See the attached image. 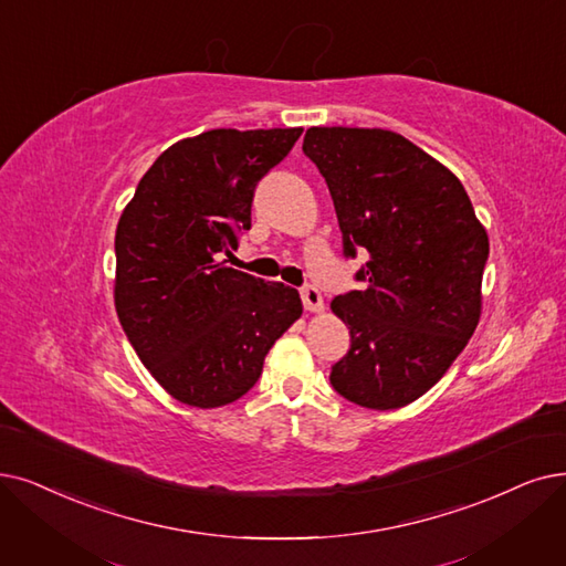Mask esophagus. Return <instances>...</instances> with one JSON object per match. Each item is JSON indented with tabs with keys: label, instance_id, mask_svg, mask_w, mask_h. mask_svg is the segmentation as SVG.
<instances>
[{
	"label": "esophagus",
	"instance_id": "34e87169",
	"mask_svg": "<svg viewBox=\"0 0 566 566\" xmlns=\"http://www.w3.org/2000/svg\"><path fill=\"white\" fill-rule=\"evenodd\" d=\"M302 302H304V308H306L308 313H321V311H325L323 295H321V292L315 290L313 285L302 287Z\"/></svg>",
	"mask_w": 566,
	"mask_h": 566
}]
</instances>
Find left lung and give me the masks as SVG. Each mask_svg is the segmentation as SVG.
Listing matches in <instances>:
<instances>
[{
    "mask_svg": "<svg viewBox=\"0 0 566 566\" xmlns=\"http://www.w3.org/2000/svg\"><path fill=\"white\" fill-rule=\"evenodd\" d=\"M304 153L334 199L344 253H369L332 302L350 350L334 390L374 411L416 401L450 369L481 321L488 232L460 178L390 129L311 127Z\"/></svg>",
    "mask_w": 566,
    "mask_h": 566,
    "instance_id": "left-lung-1",
    "label": "left lung"
}]
</instances>
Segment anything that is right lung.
<instances>
[{
	"instance_id": "add662e5",
	"label": "right lung",
	"mask_w": 566,
	"mask_h": 566,
	"mask_svg": "<svg viewBox=\"0 0 566 566\" xmlns=\"http://www.w3.org/2000/svg\"><path fill=\"white\" fill-rule=\"evenodd\" d=\"M285 129H209L169 146L139 180L116 230L113 302L144 367L178 401L232 403L300 321L295 287L216 258L251 230L258 180L302 137Z\"/></svg>"
}]
</instances>
